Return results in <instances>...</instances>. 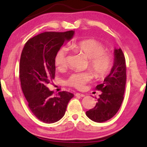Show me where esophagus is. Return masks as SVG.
I'll use <instances>...</instances> for the list:
<instances>
[{"mask_svg": "<svg viewBox=\"0 0 147 147\" xmlns=\"http://www.w3.org/2000/svg\"><path fill=\"white\" fill-rule=\"evenodd\" d=\"M76 96H82V97H83V96H85V95L84 94H82V93H77L75 94Z\"/></svg>", "mask_w": 147, "mask_h": 147, "instance_id": "esophagus-1", "label": "esophagus"}]
</instances>
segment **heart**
Instances as JSON below:
<instances>
[{
    "label": "heart",
    "instance_id": "1",
    "mask_svg": "<svg viewBox=\"0 0 147 147\" xmlns=\"http://www.w3.org/2000/svg\"><path fill=\"white\" fill-rule=\"evenodd\" d=\"M70 49L76 54L87 58L85 68L90 71L74 73L65 82L66 85L78 90L86 88L87 83L92 82L93 76L96 80L105 79L111 73L114 65L112 53L105 50V46L95 39H85L73 42ZM54 64L57 69L65 72L68 67L67 51L62 47L56 53Z\"/></svg>",
    "mask_w": 147,
    "mask_h": 147
}]
</instances>
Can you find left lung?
<instances>
[{
    "label": "left lung",
    "instance_id": "1",
    "mask_svg": "<svg viewBox=\"0 0 147 147\" xmlns=\"http://www.w3.org/2000/svg\"><path fill=\"white\" fill-rule=\"evenodd\" d=\"M114 63L111 73L104 83L95 89L101 91L98 102L86 114L90 119L103 123L114 116L120 109L124 99L126 82V59L121 49L114 50Z\"/></svg>",
    "mask_w": 147,
    "mask_h": 147
}]
</instances>
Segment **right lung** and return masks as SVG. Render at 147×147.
<instances>
[{
  "mask_svg": "<svg viewBox=\"0 0 147 147\" xmlns=\"http://www.w3.org/2000/svg\"><path fill=\"white\" fill-rule=\"evenodd\" d=\"M73 31L45 32L30 38L22 51L20 78L23 94L35 116L45 123H54L64 116L73 93L62 91L54 96L49 84L55 78L54 58Z\"/></svg>",
  "mask_w": 147,
  "mask_h": 147,
  "instance_id": "1",
  "label": "right lung"
}]
</instances>
